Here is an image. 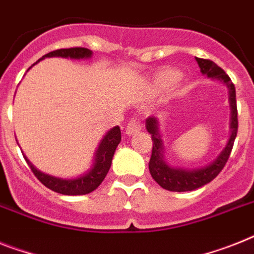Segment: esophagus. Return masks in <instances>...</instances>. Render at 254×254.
Segmentation results:
<instances>
[{
  "label": "esophagus",
  "mask_w": 254,
  "mask_h": 254,
  "mask_svg": "<svg viewBox=\"0 0 254 254\" xmlns=\"http://www.w3.org/2000/svg\"><path fill=\"white\" fill-rule=\"evenodd\" d=\"M140 129H142V124H140L138 120H134L133 119V120H130L129 123H127V129H125V133H127V135H131V134L139 131Z\"/></svg>",
  "instance_id": "esophagus-1"
}]
</instances>
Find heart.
<instances>
[{
  "label": "heart",
  "instance_id": "heart-1",
  "mask_svg": "<svg viewBox=\"0 0 254 254\" xmlns=\"http://www.w3.org/2000/svg\"><path fill=\"white\" fill-rule=\"evenodd\" d=\"M178 80H180L178 72L174 71V69H163V71L157 72L155 74V77H153L152 82L148 87V93L151 95L161 94L164 91L169 90Z\"/></svg>",
  "mask_w": 254,
  "mask_h": 254
}]
</instances>
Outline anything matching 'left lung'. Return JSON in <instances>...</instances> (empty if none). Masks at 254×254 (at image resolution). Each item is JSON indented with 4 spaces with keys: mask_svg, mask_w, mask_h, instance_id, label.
Masks as SVG:
<instances>
[{
    "mask_svg": "<svg viewBox=\"0 0 254 254\" xmlns=\"http://www.w3.org/2000/svg\"><path fill=\"white\" fill-rule=\"evenodd\" d=\"M196 62L200 67V72L206 74L208 77L216 78L229 87L230 93V107H231V134H230L229 142L223 148V151L219 153L214 161L200 169L187 170L180 169V168L169 167L164 161V146L163 140L160 138L159 124H157L156 117H148L146 120V129L151 134L152 139V153H151L150 163H148V169L152 176V178L159 183L163 189L168 191H176V192H185V191H192V190L199 189L206 183H209L219 174V172L223 169V167L227 163V160L231 153L232 146L235 142L236 134H238V107H236V91L235 86L232 84L231 78L226 74L222 68L209 61V59L196 58Z\"/></svg>",
    "mask_w": 254,
    "mask_h": 254,
    "instance_id": "8db88e82",
    "label": "left lung"
}]
</instances>
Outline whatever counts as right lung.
I'll use <instances>...</instances> for the list:
<instances>
[{"instance_id": "1", "label": "right lung", "mask_w": 254, "mask_h": 254, "mask_svg": "<svg viewBox=\"0 0 254 254\" xmlns=\"http://www.w3.org/2000/svg\"><path fill=\"white\" fill-rule=\"evenodd\" d=\"M91 54H93L91 50L85 48L59 49V50L50 51L46 55H44L41 59H38L37 62L42 61L45 58H50V57H62V58L72 59L90 58ZM120 127H115L111 130H108V133L101 140L97 152H95L94 165L84 176L78 177V178H73V180H63V178H57V177L42 173V172L37 170L32 165L31 161L27 157H24V159L29 165V168H31L32 172H33V174L37 177V180L44 186L48 187V189L53 190L55 192L62 193V195H86V193H90L91 191H94L106 178L108 170L111 168L114 153L116 151V147L120 143Z\"/></svg>"}]
</instances>
